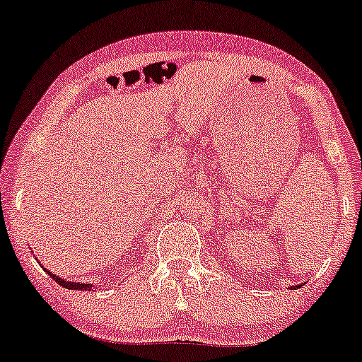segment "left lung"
<instances>
[{
	"label": "left lung",
	"mask_w": 362,
	"mask_h": 362,
	"mask_svg": "<svg viewBox=\"0 0 362 362\" xmlns=\"http://www.w3.org/2000/svg\"><path fill=\"white\" fill-rule=\"evenodd\" d=\"M296 288H300V286H296ZM291 289H294V286H293V288H291Z\"/></svg>",
	"instance_id": "obj_1"
}]
</instances>
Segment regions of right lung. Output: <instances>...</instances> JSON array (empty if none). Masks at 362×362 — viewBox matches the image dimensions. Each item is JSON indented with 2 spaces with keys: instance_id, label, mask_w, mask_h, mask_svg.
Listing matches in <instances>:
<instances>
[{
  "instance_id": "add662e5",
  "label": "right lung",
  "mask_w": 362,
  "mask_h": 362,
  "mask_svg": "<svg viewBox=\"0 0 362 362\" xmlns=\"http://www.w3.org/2000/svg\"><path fill=\"white\" fill-rule=\"evenodd\" d=\"M44 271L47 272L49 276H51L52 279L57 282V284L62 286V288H66V289H81V291H90V289H91V284H80V282H71V281H66V279H62V277L56 276V274L49 272L47 269H44Z\"/></svg>"
}]
</instances>
